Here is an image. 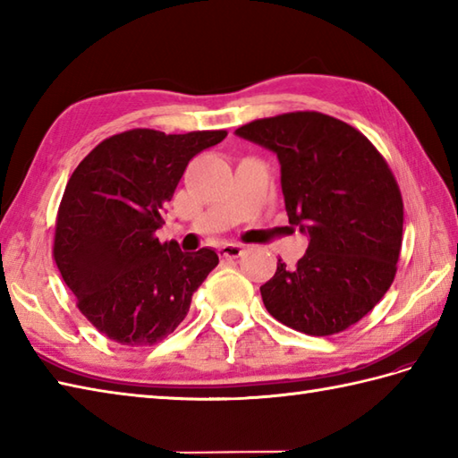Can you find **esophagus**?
Returning <instances> with one entry per match:
<instances>
[{
  "label": "esophagus",
  "mask_w": 458,
  "mask_h": 458,
  "mask_svg": "<svg viewBox=\"0 0 458 458\" xmlns=\"http://www.w3.org/2000/svg\"><path fill=\"white\" fill-rule=\"evenodd\" d=\"M218 254H220V258L236 259V258H240L242 254H244V248H242V246H236V244H224V246H220Z\"/></svg>",
  "instance_id": "34e87169"
}]
</instances>
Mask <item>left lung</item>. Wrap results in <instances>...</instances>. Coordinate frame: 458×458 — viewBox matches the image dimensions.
<instances>
[{
	"instance_id": "1",
	"label": "left lung",
	"mask_w": 458,
	"mask_h": 458,
	"mask_svg": "<svg viewBox=\"0 0 458 458\" xmlns=\"http://www.w3.org/2000/svg\"><path fill=\"white\" fill-rule=\"evenodd\" d=\"M240 138L276 151L291 226L309 234L305 256L259 287L269 315L310 336L356 325L394 284L403 240L397 181L372 141L320 112L254 120Z\"/></svg>"
}]
</instances>
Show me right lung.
<instances>
[{
  "instance_id": "add662e5",
  "label": "right lung",
  "mask_w": 458,
  "mask_h": 458,
  "mask_svg": "<svg viewBox=\"0 0 458 458\" xmlns=\"http://www.w3.org/2000/svg\"><path fill=\"white\" fill-rule=\"evenodd\" d=\"M226 135L128 130L96 145L68 179L53 258L81 313L114 343L151 346L167 338L218 266L214 250L182 254L155 232L189 161Z\"/></svg>"
}]
</instances>
